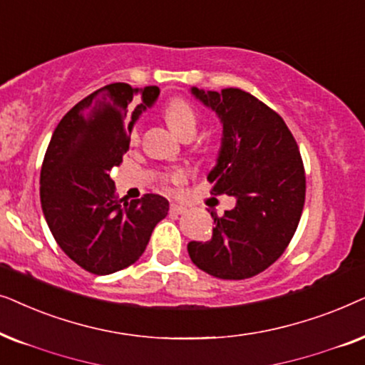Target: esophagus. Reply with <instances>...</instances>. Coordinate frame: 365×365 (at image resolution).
Here are the masks:
<instances>
[{"label":"esophagus","mask_w":365,"mask_h":365,"mask_svg":"<svg viewBox=\"0 0 365 365\" xmlns=\"http://www.w3.org/2000/svg\"><path fill=\"white\" fill-rule=\"evenodd\" d=\"M170 212H172V213H185L187 205H183V203H178V202H173L172 205H170Z\"/></svg>","instance_id":"34e87169"}]
</instances>
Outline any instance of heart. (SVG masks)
<instances>
[{"label": "heart", "instance_id": "1", "mask_svg": "<svg viewBox=\"0 0 365 365\" xmlns=\"http://www.w3.org/2000/svg\"><path fill=\"white\" fill-rule=\"evenodd\" d=\"M165 120L170 126V130L180 138L188 133H195L197 130V111L193 106L183 98H173L165 106ZM133 138H137V132H133ZM182 178L180 175H173V182H178Z\"/></svg>", "mask_w": 365, "mask_h": 365}]
</instances>
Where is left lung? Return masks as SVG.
<instances>
[{"instance_id":"obj_1","label":"left lung","mask_w":365,"mask_h":365,"mask_svg":"<svg viewBox=\"0 0 365 365\" xmlns=\"http://www.w3.org/2000/svg\"><path fill=\"white\" fill-rule=\"evenodd\" d=\"M192 95L215 111L222 147L208 173L213 195L235 197L222 217L212 212V237L190 242L198 269L218 279L242 280L270 267L297 230L305 202V172L297 142L279 113L239 88Z\"/></svg>"}]
</instances>
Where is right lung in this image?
Here are the masks:
<instances>
[{
    "mask_svg": "<svg viewBox=\"0 0 365 365\" xmlns=\"http://www.w3.org/2000/svg\"><path fill=\"white\" fill-rule=\"evenodd\" d=\"M137 93L143 101L135 107ZM158 95L157 86L106 85L63 116L48 145L40 175L43 213L60 249L90 274L135 264L168 213L167 198L155 193L121 205L110 178L130 147L135 121Z\"/></svg>",
    "mask_w": 365,
    "mask_h": 365,
    "instance_id": "1",
    "label": "right lung"
}]
</instances>
